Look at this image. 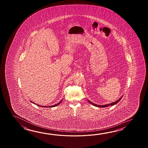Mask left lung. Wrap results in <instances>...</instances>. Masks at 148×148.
<instances>
[{
    "label": "left lung",
    "mask_w": 148,
    "mask_h": 148,
    "mask_svg": "<svg viewBox=\"0 0 148 148\" xmlns=\"http://www.w3.org/2000/svg\"><path fill=\"white\" fill-rule=\"evenodd\" d=\"M122 97H121L120 98V99H119V100H117V101H115V102H113V103H110V104H106V105H96V104H95L94 103H91L90 101H88L90 103V104H92V105H94L95 106H96V107H108V106H113L115 104H116L119 101L122 99Z\"/></svg>",
    "instance_id": "obj_1"
}]
</instances>
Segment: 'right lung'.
<instances>
[{
	"label": "right lung",
	"instance_id": "right-lung-1",
	"mask_svg": "<svg viewBox=\"0 0 148 148\" xmlns=\"http://www.w3.org/2000/svg\"><path fill=\"white\" fill-rule=\"evenodd\" d=\"M62 101H62H60V102L59 103H58V104H56V105H53V106H47V107H55V106H58L59 104H60V103H61V101ZM32 103H34L33 102H32V101H31ZM34 104H35V103H34ZM38 106H41V107H44V106H40V105H37ZM47 106H45V107H47Z\"/></svg>",
	"mask_w": 148,
	"mask_h": 148
}]
</instances>
